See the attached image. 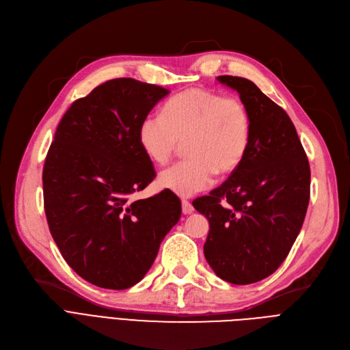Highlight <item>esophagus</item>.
I'll return each instance as SVG.
<instances>
[{
    "label": "esophagus",
    "mask_w": 350,
    "mask_h": 350,
    "mask_svg": "<svg viewBox=\"0 0 350 350\" xmlns=\"http://www.w3.org/2000/svg\"><path fill=\"white\" fill-rule=\"evenodd\" d=\"M181 210H183V214H191L194 211L191 203H190V201H187V200H183L181 201Z\"/></svg>",
    "instance_id": "esophagus-1"
}]
</instances>
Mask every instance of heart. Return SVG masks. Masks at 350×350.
I'll return each instance as SVG.
<instances>
[{
    "instance_id": "1",
    "label": "heart",
    "mask_w": 350,
    "mask_h": 350,
    "mask_svg": "<svg viewBox=\"0 0 350 350\" xmlns=\"http://www.w3.org/2000/svg\"><path fill=\"white\" fill-rule=\"evenodd\" d=\"M137 139L147 157L160 164L186 140L189 159L161 170L159 183L189 197L208 189L215 173L230 174L243 163L251 142V115L240 98L193 88L172 98L161 115L146 116Z\"/></svg>"
}]
</instances>
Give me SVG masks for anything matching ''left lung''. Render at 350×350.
<instances>
[{
    "label": "left lung",
    "mask_w": 350,
    "mask_h": 350,
    "mask_svg": "<svg viewBox=\"0 0 350 350\" xmlns=\"http://www.w3.org/2000/svg\"><path fill=\"white\" fill-rule=\"evenodd\" d=\"M217 79L248 107L251 142L231 176L193 206L210 223L204 256L217 277L247 285L277 271L295 243L309 204L310 169L281 106L245 78Z\"/></svg>",
    "instance_id": "obj_1"
}]
</instances>
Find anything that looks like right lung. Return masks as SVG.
I'll use <instances>...</instances> for the list:
<instances>
[{
  "instance_id": "right-lung-1",
  "label": "right lung",
  "mask_w": 350,
  "mask_h": 350,
  "mask_svg": "<svg viewBox=\"0 0 350 350\" xmlns=\"http://www.w3.org/2000/svg\"><path fill=\"white\" fill-rule=\"evenodd\" d=\"M167 95L132 78L107 81L73 102L55 132L42 172L49 231L68 265L96 286L142 281L180 219L170 190L131 198L156 177L139 124Z\"/></svg>"
}]
</instances>
